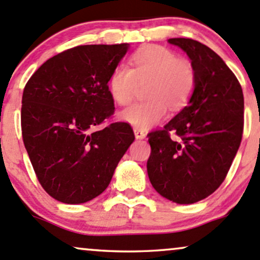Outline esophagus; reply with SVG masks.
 <instances>
[{
    "label": "esophagus",
    "mask_w": 260,
    "mask_h": 260,
    "mask_svg": "<svg viewBox=\"0 0 260 260\" xmlns=\"http://www.w3.org/2000/svg\"><path fill=\"white\" fill-rule=\"evenodd\" d=\"M134 136H136L137 139H145L146 134L144 131L138 129V128H134Z\"/></svg>",
    "instance_id": "1"
}]
</instances>
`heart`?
I'll return each mask as SVG.
<instances>
[{"mask_svg": "<svg viewBox=\"0 0 260 260\" xmlns=\"http://www.w3.org/2000/svg\"><path fill=\"white\" fill-rule=\"evenodd\" d=\"M132 68L120 65L109 79V89L115 102L127 105L140 86L148 84L146 102L137 103L120 112L118 117L139 129L160 123L168 112L186 105L195 88V71L189 61L181 60L161 46H145L134 53Z\"/></svg>", "mask_w": 260, "mask_h": 260, "instance_id": "obj_1", "label": "heart"}]
</instances>
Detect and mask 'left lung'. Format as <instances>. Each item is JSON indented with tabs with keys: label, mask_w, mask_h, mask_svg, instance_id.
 <instances>
[{
	"label": "left lung",
	"mask_w": 260,
	"mask_h": 260,
	"mask_svg": "<svg viewBox=\"0 0 260 260\" xmlns=\"http://www.w3.org/2000/svg\"><path fill=\"white\" fill-rule=\"evenodd\" d=\"M168 43L191 60L195 88L165 129L148 136L151 155L146 167L161 196L191 205L213 193L230 170L242 139L243 94L235 75L209 47L191 39Z\"/></svg>",
	"instance_id": "1"
}]
</instances>
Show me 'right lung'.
Masks as SVG:
<instances>
[{"mask_svg":"<svg viewBox=\"0 0 260 260\" xmlns=\"http://www.w3.org/2000/svg\"><path fill=\"white\" fill-rule=\"evenodd\" d=\"M128 49V43L77 46L43 62L25 86V149L41 185L62 203L99 196L134 142L124 122L90 132L115 110L108 82Z\"/></svg>","mask_w":260,"mask_h":260,"instance_id":"obj_1","label":"right lung"}]
</instances>
